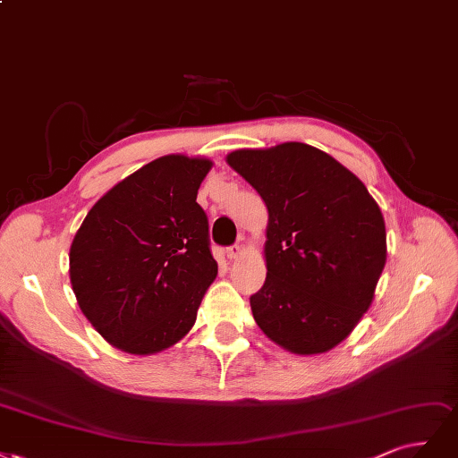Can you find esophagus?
Returning a JSON list of instances; mask_svg holds the SVG:
<instances>
[{
  "label": "esophagus",
  "instance_id": "1",
  "mask_svg": "<svg viewBox=\"0 0 458 458\" xmlns=\"http://www.w3.org/2000/svg\"><path fill=\"white\" fill-rule=\"evenodd\" d=\"M242 255V245H230L228 249H226V257L232 260V259H238Z\"/></svg>",
  "mask_w": 458,
  "mask_h": 458
}]
</instances>
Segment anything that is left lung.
<instances>
[{"label":"left lung","instance_id":"1","mask_svg":"<svg viewBox=\"0 0 458 458\" xmlns=\"http://www.w3.org/2000/svg\"><path fill=\"white\" fill-rule=\"evenodd\" d=\"M226 161L268 208L257 326L293 353H323L358 326L386 264V228L365 184L304 142L235 150Z\"/></svg>","mask_w":458,"mask_h":458}]
</instances>
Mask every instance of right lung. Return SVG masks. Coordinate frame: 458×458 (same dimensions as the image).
<instances>
[{"label":"right lung","instance_id":"1","mask_svg":"<svg viewBox=\"0 0 458 458\" xmlns=\"http://www.w3.org/2000/svg\"><path fill=\"white\" fill-rule=\"evenodd\" d=\"M213 161L171 154L106 191L70 247L78 304L106 341L127 353H156L196 323L216 277L209 220L196 201Z\"/></svg>","mask_w":458,"mask_h":458}]
</instances>
